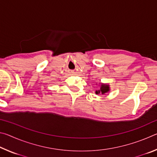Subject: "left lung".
<instances>
[{"label":"left lung","mask_w":157,"mask_h":157,"mask_svg":"<svg viewBox=\"0 0 157 157\" xmlns=\"http://www.w3.org/2000/svg\"><path fill=\"white\" fill-rule=\"evenodd\" d=\"M98 84H96L97 85ZM98 86L100 87L99 89L96 90L95 91V94L96 95H99V94H102L104 95L105 94H107V92L110 91V86L109 84H104V83H100Z\"/></svg>","instance_id":"obj_1"}]
</instances>
